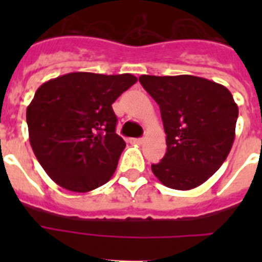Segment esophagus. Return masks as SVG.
Masks as SVG:
<instances>
[{"mask_svg":"<svg viewBox=\"0 0 262 262\" xmlns=\"http://www.w3.org/2000/svg\"><path fill=\"white\" fill-rule=\"evenodd\" d=\"M131 143H134V144H142V143H143V138L131 139Z\"/></svg>","mask_w":262,"mask_h":262,"instance_id":"34e87169","label":"esophagus"}]
</instances>
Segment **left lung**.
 I'll return each mask as SVG.
<instances>
[{
  "label": "left lung",
  "instance_id": "1",
  "mask_svg": "<svg viewBox=\"0 0 262 262\" xmlns=\"http://www.w3.org/2000/svg\"><path fill=\"white\" fill-rule=\"evenodd\" d=\"M160 106L166 154L152 172L176 190L207 181L227 159L235 140L239 108L226 86L190 75L139 77Z\"/></svg>",
  "mask_w": 262,
  "mask_h": 262
}]
</instances>
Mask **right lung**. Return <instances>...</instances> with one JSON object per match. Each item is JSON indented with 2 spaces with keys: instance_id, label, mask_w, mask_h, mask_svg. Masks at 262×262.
I'll use <instances>...</instances> for the list:
<instances>
[{
  "instance_id": "1",
  "label": "right lung",
  "mask_w": 262,
  "mask_h": 262,
  "mask_svg": "<svg viewBox=\"0 0 262 262\" xmlns=\"http://www.w3.org/2000/svg\"><path fill=\"white\" fill-rule=\"evenodd\" d=\"M138 78L73 72L47 81L27 106L30 144L59 186L86 193L114 174L126 143L111 105Z\"/></svg>"
}]
</instances>
